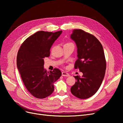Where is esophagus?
<instances>
[{
    "label": "esophagus",
    "mask_w": 123,
    "mask_h": 123,
    "mask_svg": "<svg viewBox=\"0 0 123 123\" xmlns=\"http://www.w3.org/2000/svg\"><path fill=\"white\" fill-rule=\"evenodd\" d=\"M62 75L63 76H69L70 75L69 74H68V73L65 72H62Z\"/></svg>",
    "instance_id": "obj_1"
}]
</instances>
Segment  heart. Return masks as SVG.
Instances as JSON below:
<instances>
[{
    "instance_id": "b5f03b06",
    "label": "heart",
    "mask_w": 123,
    "mask_h": 123,
    "mask_svg": "<svg viewBox=\"0 0 123 123\" xmlns=\"http://www.w3.org/2000/svg\"><path fill=\"white\" fill-rule=\"evenodd\" d=\"M70 43H67L66 44H70Z\"/></svg>"
}]
</instances>
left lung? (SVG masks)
<instances>
[{
  "instance_id": "obj_1",
  "label": "left lung",
  "mask_w": 123,
  "mask_h": 123,
  "mask_svg": "<svg viewBox=\"0 0 123 123\" xmlns=\"http://www.w3.org/2000/svg\"><path fill=\"white\" fill-rule=\"evenodd\" d=\"M70 37L77 48L74 68L83 73L82 77L74 76L76 81L71 92L78 98L86 99L93 95L102 83L106 69L105 54L101 43L90 33L76 29Z\"/></svg>"
}]
</instances>
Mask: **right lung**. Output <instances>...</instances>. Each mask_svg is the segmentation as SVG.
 I'll use <instances>...</instances> for the list:
<instances>
[{
  "instance_id": "obj_1",
  "label": "right lung",
  "mask_w": 123,
  "mask_h": 123,
  "mask_svg": "<svg viewBox=\"0 0 123 123\" xmlns=\"http://www.w3.org/2000/svg\"><path fill=\"white\" fill-rule=\"evenodd\" d=\"M62 33L37 32L24 41L18 51L17 69L25 88L35 98L42 99L50 95L54 90V83L62 75L58 69L49 72L43 68L44 58L49 56L51 46Z\"/></svg>"
}]
</instances>
